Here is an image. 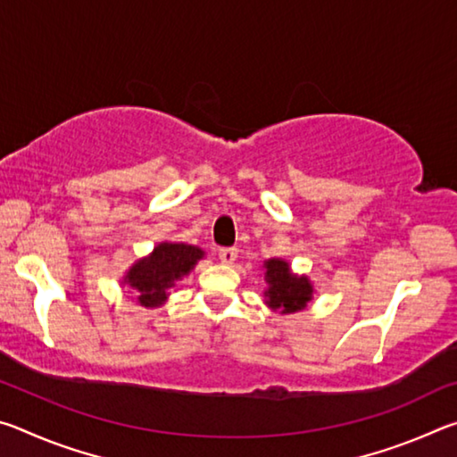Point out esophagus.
Masks as SVG:
<instances>
[{
    "label": "esophagus",
    "instance_id": "obj_1",
    "mask_svg": "<svg viewBox=\"0 0 457 457\" xmlns=\"http://www.w3.org/2000/svg\"><path fill=\"white\" fill-rule=\"evenodd\" d=\"M218 256H220L223 264H234L236 258H237V250H236V247H221V250L218 252Z\"/></svg>",
    "mask_w": 457,
    "mask_h": 457
}]
</instances>
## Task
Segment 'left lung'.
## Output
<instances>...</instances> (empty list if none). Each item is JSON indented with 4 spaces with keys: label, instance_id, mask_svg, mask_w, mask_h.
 Masks as SVG:
<instances>
[{
    "label": "left lung",
    "instance_id": "obj_1",
    "mask_svg": "<svg viewBox=\"0 0 457 457\" xmlns=\"http://www.w3.org/2000/svg\"><path fill=\"white\" fill-rule=\"evenodd\" d=\"M266 280L270 284V288L264 292L266 303L282 314L303 311L308 300L312 298V286L308 278L294 276L284 260L266 262Z\"/></svg>",
    "mask_w": 457,
    "mask_h": 457
}]
</instances>
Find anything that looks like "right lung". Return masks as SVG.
<instances>
[{
	"mask_svg": "<svg viewBox=\"0 0 457 457\" xmlns=\"http://www.w3.org/2000/svg\"><path fill=\"white\" fill-rule=\"evenodd\" d=\"M204 252L187 244H159L149 258L138 260L129 270L125 282L137 290L141 306H159L167 298V288L189 274Z\"/></svg>",
	"mask_w": 457,
	"mask_h": 457,
	"instance_id": "add662e5",
	"label": "right lung"
}]
</instances>
